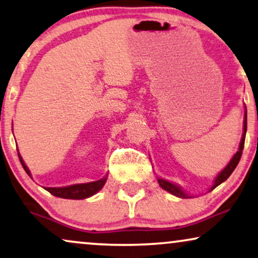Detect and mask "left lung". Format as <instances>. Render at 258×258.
Here are the masks:
<instances>
[{
  "instance_id": "left-lung-1",
  "label": "left lung",
  "mask_w": 258,
  "mask_h": 258,
  "mask_svg": "<svg viewBox=\"0 0 258 258\" xmlns=\"http://www.w3.org/2000/svg\"><path fill=\"white\" fill-rule=\"evenodd\" d=\"M243 127H244V128H243V130H244V132H243L242 140H241V144H239L238 151L236 152V154L234 155L233 159H231L229 164L227 165L226 168H224L222 172H221L219 175L216 176L215 182H214V186L212 187V189H214V188H216L217 186H219V184L222 183L223 181H226L228 177L230 176V174L234 172V169L236 168V166L238 165L239 159H241V157H242L243 148H244V140H245V132H246V111H245V114H244V124H243ZM158 182H159V184H160L161 188H164L165 190L169 191L170 194L175 195V197H179V198H183V199L188 198V195L186 193H183V191L181 190L179 187L175 186V184L170 183V182H168V181H166L164 179H160V177H158Z\"/></svg>"
}]
</instances>
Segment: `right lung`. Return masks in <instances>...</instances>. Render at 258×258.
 Returning <instances> with one entry per match:
<instances>
[{"label": "right lung", "instance_id": "right-lung-1", "mask_svg": "<svg viewBox=\"0 0 258 258\" xmlns=\"http://www.w3.org/2000/svg\"><path fill=\"white\" fill-rule=\"evenodd\" d=\"M20 161L23 168L29 176H31L30 170L28 169V167L25 166L23 159L21 158L19 154ZM105 181H106V177H103L101 180L94 181V182H89V183H81V184H74V186L69 187H60V188H50L45 187V189L55 195L57 198H63V199H75V200H81V199H86L89 197H92L93 194H96L97 191H99L103 186L105 184Z\"/></svg>", "mask_w": 258, "mask_h": 258}]
</instances>
